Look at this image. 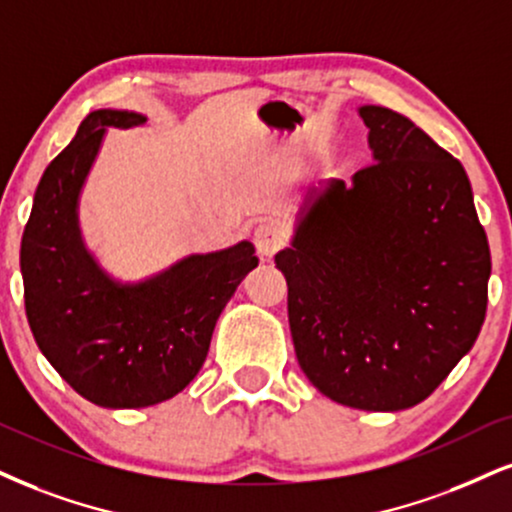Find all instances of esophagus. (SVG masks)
<instances>
[{
  "label": "esophagus",
  "instance_id": "34e87169",
  "mask_svg": "<svg viewBox=\"0 0 512 512\" xmlns=\"http://www.w3.org/2000/svg\"><path fill=\"white\" fill-rule=\"evenodd\" d=\"M254 244H256V251L261 256H266V258L273 256L275 251L285 244V227H282L280 223H275V220H266V223H261L256 227Z\"/></svg>",
  "mask_w": 512,
  "mask_h": 512
}]
</instances>
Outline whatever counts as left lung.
<instances>
[{"label": "left lung", "instance_id": "1", "mask_svg": "<svg viewBox=\"0 0 512 512\" xmlns=\"http://www.w3.org/2000/svg\"><path fill=\"white\" fill-rule=\"evenodd\" d=\"M372 163L304 194L277 251L301 370L358 410L425 401L472 349L491 254L468 173L418 125L361 106Z\"/></svg>", "mask_w": 512, "mask_h": 512}]
</instances>
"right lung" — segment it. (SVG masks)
<instances>
[{
  "label": "right lung",
  "mask_w": 512,
  "mask_h": 512,
  "mask_svg": "<svg viewBox=\"0 0 512 512\" xmlns=\"http://www.w3.org/2000/svg\"><path fill=\"white\" fill-rule=\"evenodd\" d=\"M144 123L137 111H92L44 170L21 242L35 342L82 399L102 408H147L180 394L204 365L225 304L258 266L254 244L242 239L137 282L102 268L82 239V187L106 130Z\"/></svg>",
  "instance_id": "1"
}]
</instances>
